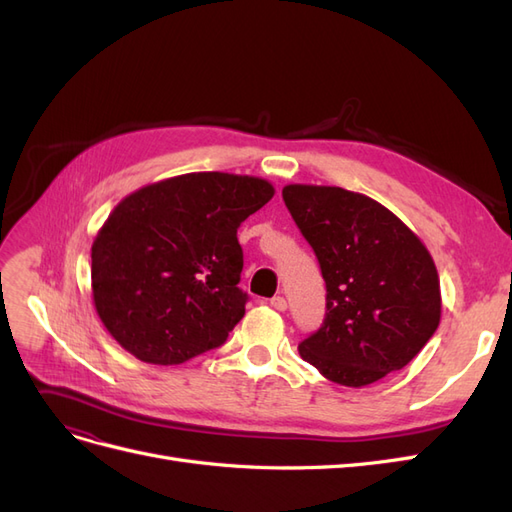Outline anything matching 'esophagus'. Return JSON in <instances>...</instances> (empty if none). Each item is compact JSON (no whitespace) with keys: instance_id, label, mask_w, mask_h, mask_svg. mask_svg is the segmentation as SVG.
I'll return each instance as SVG.
<instances>
[{"instance_id":"esophagus-1","label":"esophagus","mask_w":512,"mask_h":512,"mask_svg":"<svg viewBox=\"0 0 512 512\" xmlns=\"http://www.w3.org/2000/svg\"><path fill=\"white\" fill-rule=\"evenodd\" d=\"M271 307H275L277 312H284V309L288 307V303H286V299H284V297H280V294H277V297H273V299H271Z\"/></svg>"}]
</instances>
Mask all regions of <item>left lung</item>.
<instances>
[{
    "instance_id": "obj_1",
    "label": "left lung",
    "mask_w": 512,
    "mask_h": 512,
    "mask_svg": "<svg viewBox=\"0 0 512 512\" xmlns=\"http://www.w3.org/2000/svg\"><path fill=\"white\" fill-rule=\"evenodd\" d=\"M282 196L327 284V316L299 344L301 359L352 389L404 369L442 314L440 277L423 241L359 192L292 183Z\"/></svg>"
}]
</instances>
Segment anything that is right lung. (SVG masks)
Listing matches in <instances>:
<instances>
[{
    "mask_svg": "<svg viewBox=\"0 0 512 512\" xmlns=\"http://www.w3.org/2000/svg\"><path fill=\"white\" fill-rule=\"evenodd\" d=\"M273 194L260 177L188 173L123 198L91 245V294L117 344L153 365L222 346L247 301L237 228Z\"/></svg>",
    "mask_w": 512,
    "mask_h": 512,
    "instance_id": "1",
    "label": "right lung"
}]
</instances>
